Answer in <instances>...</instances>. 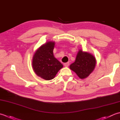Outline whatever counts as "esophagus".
Listing matches in <instances>:
<instances>
[{"instance_id": "esophagus-1", "label": "esophagus", "mask_w": 120, "mask_h": 120, "mask_svg": "<svg viewBox=\"0 0 120 120\" xmlns=\"http://www.w3.org/2000/svg\"><path fill=\"white\" fill-rule=\"evenodd\" d=\"M64 66H65V67H68V66L69 65V62L65 63L64 64Z\"/></svg>"}]
</instances>
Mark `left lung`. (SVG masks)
Here are the masks:
<instances>
[{"instance_id": "obj_1", "label": "left lung", "mask_w": 120, "mask_h": 120, "mask_svg": "<svg viewBox=\"0 0 120 120\" xmlns=\"http://www.w3.org/2000/svg\"><path fill=\"white\" fill-rule=\"evenodd\" d=\"M96 63L94 56L80 50L75 62L70 65V68L76 73L81 79H85L94 70Z\"/></svg>"}]
</instances>
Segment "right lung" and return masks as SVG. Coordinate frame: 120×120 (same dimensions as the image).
<instances>
[{"instance_id":"add662e5","label":"right lung","mask_w":120,"mask_h":120,"mask_svg":"<svg viewBox=\"0 0 120 120\" xmlns=\"http://www.w3.org/2000/svg\"><path fill=\"white\" fill-rule=\"evenodd\" d=\"M55 42H48L41 45L34 54L32 65L36 74L46 80L53 79L63 65L54 56Z\"/></svg>"}]
</instances>
